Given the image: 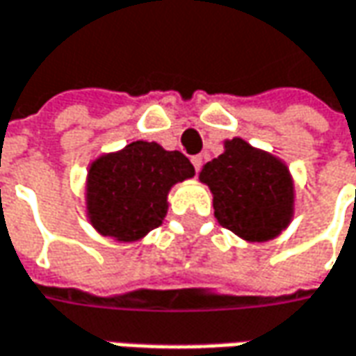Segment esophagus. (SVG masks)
I'll use <instances>...</instances> for the list:
<instances>
[{
    "instance_id": "obj_1",
    "label": "esophagus",
    "mask_w": 356,
    "mask_h": 356,
    "mask_svg": "<svg viewBox=\"0 0 356 356\" xmlns=\"http://www.w3.org/2000/svg\"><path fill=\"white\" fill-rule=\"evenodd\" d=\"M192 164H194L195 172H200V170H202V166H204V156H202V154H197V156H192Z\"/></svg>"
}]
</instances>
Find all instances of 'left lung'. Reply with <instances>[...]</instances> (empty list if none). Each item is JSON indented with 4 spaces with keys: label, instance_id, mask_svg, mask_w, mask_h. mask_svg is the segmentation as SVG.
I'll return each mask as SVG.
<instances>
[{
    "label": "left lung",
    "instance_id": "8db88e82",
    "mask_svg": "<svg viewBox=\"0 0 356 356\" xmlns=\"http://www.w3.org/2000/svg\"><path fill=\"white\" fill-rule=\"evenodd\" d=\"M200 180L213 194L217 221L245 241H268L288 227L294 213V184L282 161L243 139L225 140Z\"/></svg>",
    "mask_w": 356,
    "mask_h": 356
}]
</instances>
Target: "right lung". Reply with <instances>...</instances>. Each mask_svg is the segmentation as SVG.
<instances>
[{
    "label": "right lung",
    "instance_id": "obj_1",
    "mask_svg": "<svg viewBox=\"0 0 356 356\" xmlns=\"http://www.w3.org/2000/svg\"><path fill=\"white\" fill-rule=\"evenodd\" d=\"M194 174L180 150L135 140L92 162L86 188L88 217L106 237L127 243L140 239L162 223L170 188Z\"/></svg>",
    "mask_w": 356,
    "mask_h": 356
}]
</instances>
